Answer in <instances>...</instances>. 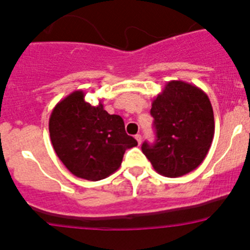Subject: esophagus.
I'll use <instances>...</instances> for the list:
<instances>
[{
  "instance_id": "1",
  "label": "esophagus",
  "mask_w": 250,
  "mask_h": 250,
  "mask_svg": "<svg viewBox=\"0 0 250 250\" xmlns=\"http://www.w3.org/2000/svg\"><path fill=\"white\" fill-rule=\"evenodd\" d=\"M135 139H136V141H138V144L140 145L141 144V135H140V134H136Z\"/></svg>"
}]
</instances>
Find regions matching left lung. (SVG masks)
I'll return each mask as SVG.
<instances>
[{
  "label": "left lung",
  "mask_w": 250,
  "mask_h": 250,
  "mask_svg": "<svg viewBox=\"0 0 250 250\" xmlns=\"http://www.w3.org/2000/svg\"><path fill=\"white\" fill-rule=\"evenodd\" d=\"M156 140L141 150L156 173L179 178L199 167L214 138V114L208 95L195 85L173 80L154 99Z\"/></svg>",
  "instance_id": "obj_1"
}]
</instances>
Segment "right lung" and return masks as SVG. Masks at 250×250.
Segmentation results:
<instances>
[{"instance_id":"add662e5","label":"right lung","mask_w":250,"mask_h":250,"mask_svg":"<svg viewBox=\"0 0 250 250\" xmlns=\"http://www.w3.org/2000/svg\"><path fill=\"white\" fill-rule=\"evenodd\" d=\"M55 152L75 176L98 182L120 167L125 150L138 141L125 132L119 115L104 110L101 101L92 106L83 90L57 103L48 121Z\"/></svg>"}]
</instances>
